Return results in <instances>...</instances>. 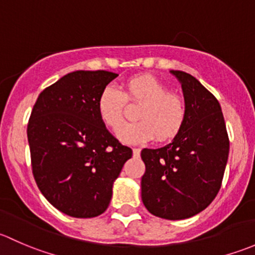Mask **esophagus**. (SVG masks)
I'll return each mask as SVG.
<instances>
[{"instance_id":"obj_1","label":"esophagus","mask_w":255,"mask_h":255,"mask_svg":"<svg viewBox=\"0 0 255 255\" xmlns=\"http://www.w3.org/2000/svg\"><path fill=\"white\" fill-rule=\"evenodd\" d=\"M133 155L134 156H139L140 155V149L139 148H133Z\"/></svg>"}]
</instances>
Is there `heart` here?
<instances>
[{"mask_svg":"<svg viewBox=\"0 0 255 255\" xmlns=\"http://www.w3.org/2000/svg\"><path fill=\"white\" fill-rule=\"evenodd\" d=\"M140 104L138 122L118 130V138L129 144L146 143L156 137L158 142L175 138L186 120V102L179 94L151 75L128 80L123 90L106 86L97 99V112L106 127L117 130L125 122L126 105Z\"/></svg>","mask_w":255,"mask_h":255,"instance_id":"b5f03b06","label":"heart"}]
</instances>
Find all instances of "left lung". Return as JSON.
I'll list each match as a JSON object with an SVG mask.
<instances>
[{
  "label": "left lung",
  "mask_w": 255,
  "mask_h": 255,
  "mask_svg": "<svg viewBox=\"0 0 255 255\" xmlns=\"http://www.w3.org/2000/svg\"><path fill=\"white\" fill-rule=\"evenodd\" d=\"M181 82L186 120L171 143L143 149L142 201L151 215L185 220L204 211L218 194L230 153L220 102L190 74L171 70Z\"/></svg>",
  "instance_id": "left-lung-1"
}]
</instances>
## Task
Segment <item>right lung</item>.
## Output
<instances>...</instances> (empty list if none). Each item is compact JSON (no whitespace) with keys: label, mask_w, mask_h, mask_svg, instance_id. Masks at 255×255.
<instances>
[{"label":"right lung","mask_w":255,"mask_h":255,"mask_svg":"<svg viewBox=\"0 0 255 255\" xmlns=\"http://www.w3.org/2000/svg\"><path fill=\"white\" fill-rule=\"evenodd\" d=\"M105 70H79L43 90L27 127L35 182L65 215L91 218L109 207L113 181L132 149L105 127L97 112L102 90L117 78Z\"/></svg>","instance_id":"1"}]
</instances>
